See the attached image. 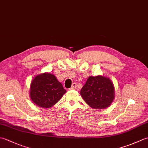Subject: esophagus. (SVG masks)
I'll return each mask as SVG.
<instances>
[{"label": "esophagus", "instance_id": "1", "mask_svg": "<svg viewBox=\"0 0 148 148\" xmlns=\"http://www.w3.org/2000/svg\"><path fill=\"white\" fill-rule=\"evenodd\" d=\"M76 87H77V86H76V83H74L73 84H72V86H71V90H76Z\"/></svg>", "mask_w": 148, "mask_h": 148}]
</instances>
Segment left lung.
<instances>
[{"label": "left lung", "mask_w": 148, "mask_h": 148, "mask_svg": "<svg viewBox=\"0 0 148 148\" xmlns=\"http://www.w3.org/2000/svg\"><path fill=\"white\" fill-rule=\"evenodd\" d=\"M81 96L93 109H103L111 106L115 97L112 81L109 77L99 75L90 76L80 92Z\"/></svg>", "instance_id": "obj_1"}]
</instances>
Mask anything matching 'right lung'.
<instances>
[{
  "label": "right lung",
  "mask_w": 148,
  "mask_h": 148,
  "mask_svg": "<svg viewBox=\"0 0 148 148\" xmlns=\"http://www.w3.org/2000/svg\"><path fill=\"white\" fill-rule=\"evenodd\" d=\"M66 93L60 82L49 72L40 74L34 77L30 86L32 101L42 108H50L55 105Z\"/></svg>",
  "instance_id": "right-lung-1"
}]
</instances>
